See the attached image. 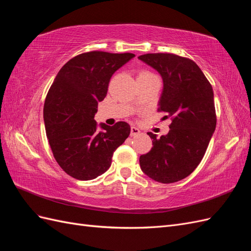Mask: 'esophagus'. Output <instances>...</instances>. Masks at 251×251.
Instances as JSON below:
<instances>
[{
  "mask_svg": "<svg viewBox=\"0 0 251 251\" xmlns=\"http://www.w3.org/2000/svg\"><path fill=\"white\" fill-rule=\"evenodd\" d=\"M138 134H140L139 128L136 127V126H132L131 127V136H136V135H138Z\"/></svg>",
  "mask_w": 251,
  "mask_h": 251,
  "instance_id": "obj_1",
  "label": "esophagus"
}]
</instances>
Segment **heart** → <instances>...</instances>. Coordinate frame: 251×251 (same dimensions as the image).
I'll return each mask as SVG.
<instances>
[{"mask_svg":"<svg viewBox=\"0 0 251 251\" xmlns=\"http://www.w3.org/2000/svg\"><path fill=\"white\" fill-rule=\"evenodd\" d=\"M153 77H157V76L153 72H151L150 70L142 69L138 72V80H146V79H150V78H153Z\"/></svg>","mask_w":251,"mask_h":251,"instance_id":"obj_1","label":"heart"}]
</instances>
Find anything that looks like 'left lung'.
I'll list each match as a JSON object with an SVG mask.
<instances>
[{"label": "left lung", "instance_id": "1", "mask_svg": "<svg viewBox=\"0 0 251 251\" xmlns=\"http://www.w3.org/2000/svg\"><path fill=\"white\" fill-rule=\"evenodd\" d=\"M161 74L163 92L159 112L171 117L170 132L153 139V148L139 158L140 168L160 183H174L189 176L201 162L216 130L214 91L194 60L173 53L138 56Z\"/></svg>", "mask_w": 251, "mask_h": 251}]
</instances>
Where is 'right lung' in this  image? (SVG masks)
<instances>
[{"label": "right lung", "mask_w": 251, "mask_h": 251, "mask_svg": "<svg viewBox=\"0 0 251 251\" xmlns=\"http://www.w3.org/2000/svg\"><path fill=\"white\" fill-rule=\"evenodd\" d=\"M133 53L90 51L62 67L44 104V120L51 151L65 173L77 180H92L107 172L114 151L125 142L131 127L125 121L113 126L94 120L116 70Z\"/></svg>", "instance_id": "obj_1"}]
</instances>
